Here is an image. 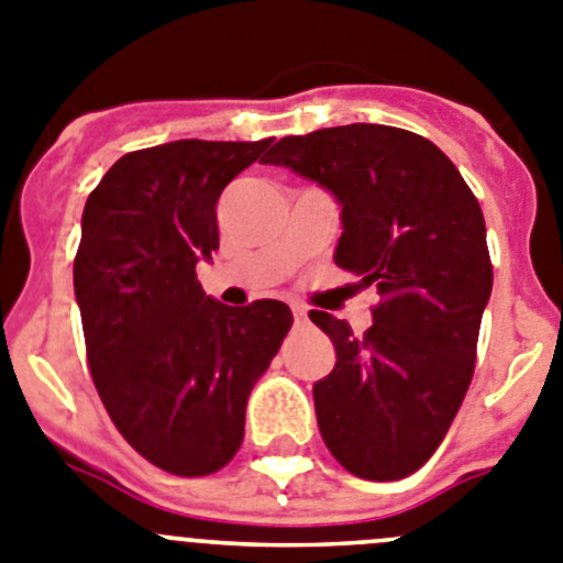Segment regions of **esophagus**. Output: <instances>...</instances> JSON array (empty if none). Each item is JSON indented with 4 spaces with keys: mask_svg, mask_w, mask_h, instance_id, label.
<instances>
[{
    "mask_svg": "<svg viewBox=\"0 0 563 563\" xmlns=\"http://www.w3.org/2000/svg\"><path fill=\"white\" fill-rule=\"evenodd\" d=\"M291 313H294V322H306V319H308V311L300 306V302H294Z\"/></svg>",
    "mask_w": 563,
    "mask_h": 563,
    "instance_id": "34e87169",
    "label": "esophagus"
}]
</instances>
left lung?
<instances>
[{
  "instance_id": "8db88e82",
  "label": "left lung",
  "mask_w": 563,
  "mask_h": 563,
  "mask_svg": "<svg viewBox=\"0 0 563 563\" xmlns=\"http://www.w3.org/2000/svg\"><path fill=\"white\" fill-rule=\"evenodd\" d=\"M266 165L336 199L333 261L382 294L362 336L311 311L336 347L333 369L313 384L322 440L356 477H407L445 438L474 376L494 286L479 201L438 145L393 125L283 136Z\"/></svg>"
}]
</instances>
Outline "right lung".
<instances>
[{
    "instance_id": "right-lung-1",
    "label": "right lung",
    "mask_w": 563,
    "mask_h": 563,
    "mask_svg": "<svg viewBox=\"0 0 563 563\" xmlns=\"http://www.w3.org/2000/svg\"><path fill=\"white\" fill-rule=\"evenodd\" d=\"M272 140H176L125 154L86 199L75 300L106 412L148 463L224 468L246 401L294 317L286 302L207 297L196 263L219 250V196Z\"/></svg>"
}]
</instances>
